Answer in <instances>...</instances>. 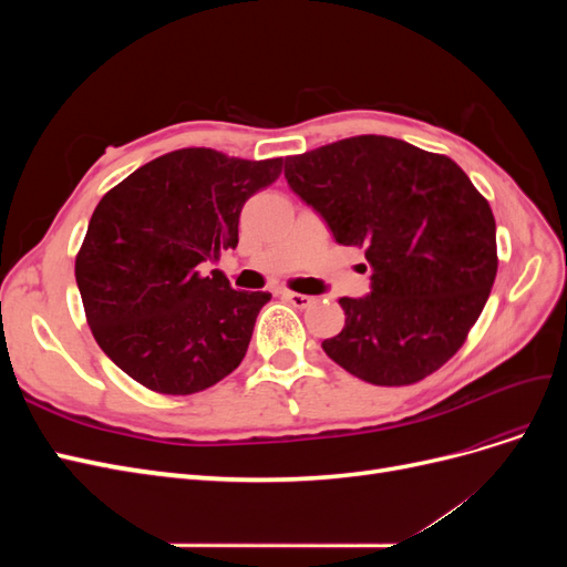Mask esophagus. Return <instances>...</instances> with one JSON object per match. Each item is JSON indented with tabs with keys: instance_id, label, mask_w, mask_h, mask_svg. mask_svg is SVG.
<instances>
[{
	"instance_id": "34e87169",
	"label": "esophagus",
	"mask_w": 567,
	"mask_h": 567,
	"mask_svg": "<svg viewBox=\"0 0 567 567\" xmlns=\"http://www.w3.org/2000/svg\"><path fill=\"white\" fill-rule=\"evenodd\" d=\"M284 298L293 305V307H298V310H305V307H310L312 302H315V298L312 296H305V293H293V290H284Z\"/></svg>"
}]
</instances>
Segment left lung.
Here are the masks:
<instances>
[{
    "instance_id": "8db88e82",
    "label": "left lung",
    "mask_w": 567,
    "mask_h": 567,
    "mask_svg": "<svg viewBox=\"0 0 567 567\" xmlns=\"http://www.w3.org/2000/svg\"><path fill=\"white\" fill-rule=\"evenodd\" d=\"M288 186L340 246L364 248L371 293L340 298L323 352L373 385H411L466 342L496 277L489 203L447 156L362 134L286 158Z\"/></svg>"
}]
</instances>
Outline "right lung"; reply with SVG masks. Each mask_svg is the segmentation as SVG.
I'll use <instances>...</instances> for the list:
<instances>
[{"instance_id": "obj_1", "label": "right lung", "mask_w": 567, "mask_h": 567, "mask_svg": "<svg viewBox=\"0 0 567 567\" xmlns=\"http://www.w3.org/2000/svg\"><path fill=\"white\" fill-rule=\"evenodd\" d=\"M284 158L244 161L179 148L99 200L75 257L84 315L115 367L161 394H194L244 362L269 293L234 290L205 262L238 244L246 200Z\"/></svg>"}]
</instances>
